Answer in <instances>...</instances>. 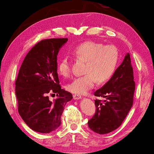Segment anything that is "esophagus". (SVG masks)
I'll return each instance as SVG.
<instances>
[{
	"mask_svg": "<svg viewBox=\"0 0 154 154\" xmlns=\"http://www.w3.org/2000/svg\"><path fill=\"white\" fill-rule=\"evenodd\" d=\"M81 98H82V97L80 96V95H79V94H74L73 95V99H74V100H80Z\"/></svg>",
	"mask_w": 154,
	"mask_h": 154,
	"instance_id": "obj_1",
	"label": "esophagus"
}]
</instances>
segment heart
I'll return each mask as SVG.
<instances>
[{"mask_svg": "<svg viewBox=\"0 0 154 154\" xmlns=\"http://www.w3.org/2000/svg\"><path fill=\"white\" fill-rule=\"evenodd\" d=\"M72 53L77 59L85 62V75L73 79L66 86L68 91L77 94H84L92 88L96 80L99 83L109 80L115 71L119 60V52L115 46L104 45L94 41L80 44L73 50ZM57 69L63 77L70 75L69 57L62 58Z\"/></svg>", "mask_w": 154, "mask_h": 154, "instance_id": "1", "label": "heart"}]
</instances>
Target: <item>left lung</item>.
Instances as JSON below:
<instances>
[{"label": "left lung", "mask_w": 154, "mask_h": 154, "mask_svg": "<svg viewBox=\"0 0 154 154\" xmlns=\"http://www.w3.org/2000/svg\"><path fill=\"white\" fill-rule=\"evenodd\" d=\"M135 82L129 53H126L111 79L94 92L106 98L104 102L94 100L96 113L89 120L88 126L99 134L110 133L119 127L133 105Z\"/></svg>", "instance_id": "left-lung-1"}]
</instances>
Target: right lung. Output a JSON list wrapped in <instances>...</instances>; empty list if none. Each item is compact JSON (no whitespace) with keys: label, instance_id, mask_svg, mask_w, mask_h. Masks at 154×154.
Listing matches in <instances>:
<instances>
[{"label":"right lung","instance_id":"add662e5","mask_svg":"<svg viewBox=\"0 0 154 154\" xmlns=\"http://www.w3.org/2000/svg\"><path fill=\"white\" fill-rule=\"evenodd\" d=\"M67 38L42 40L25 56L15 81L18 112L25 123L39 133L48 134L61 124L66 103L71 93L61 89L57 75V54ZM58 97L51 102L47 94Z\"/></svg>","mask_w":154,"mask_h":154}]
</instances>
